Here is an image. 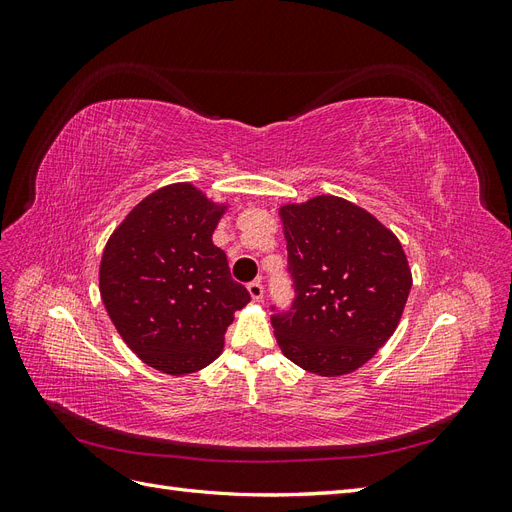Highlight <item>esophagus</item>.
Returning a JSON list of instances; mask_svg holds the SVG:
<instances>
[{
  "mask_svg": "<svg viewBox=\"0 0 512 512\" xmlns=\"http://www.w3.org/2000/svg\"><path fill=\"white\" fill-rule=\"evenodd\" d=\"M247 290H250L254 301H262V294H265V288H262L260 280H254V282L247 284Z\"/></svg>",
  "mask_w": 512,
  "mask_h": 512,
  "instance_id": "esophagus-1",
  "label": "esophagus"
}]
</instances>
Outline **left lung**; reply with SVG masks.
<instances>
[{"mask_svg":"<svg viewBox=\"0 0 512 512\" xmlns=\"http://www.w3.org/2000/svg\"><path fill=\"white\" fill-rule=\"evenodd\" d=\"M294 299L271 305L286 359L318 376L365 365L397 329L412 288L401 243L374 215L337 196L280 209Z\"/></svg>","mask_w":512,"mask_h":512,"instance_id":"1","label":"left lung"}]
</instances>
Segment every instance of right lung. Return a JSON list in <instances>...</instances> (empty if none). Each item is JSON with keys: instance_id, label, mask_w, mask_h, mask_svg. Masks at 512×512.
<instances>
[{"instance_id": "obj_1", "label": "right lung", "mask_w": 512, "mask_h": 512, "mask_svg": "<svg viewBox=\"0 0 512 512\" xmlns=\"http://www.w3.org/2000/svg\"><path fill=\"white\" fill-rule=\"evenodd\" d=\"M224 207L190 183L149 194L108 239L100 294L134 354L164 374L209 365L250 292L230 277L211 235Z\"/></svg>"}]
</instances>
